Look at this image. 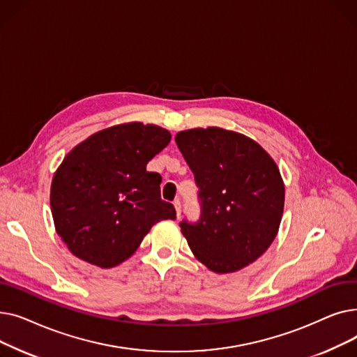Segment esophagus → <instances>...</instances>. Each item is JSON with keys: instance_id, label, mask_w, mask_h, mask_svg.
Here are the masks:
<instances>
[{"instance_id": "esophagus-1", "label": "esophagus", "mask_w": 357, "mask_h": 357, "mask_svg": "<svg viewBox=\"0 0 357 357\" xmlns=\"http://www.w3.org/2000/svg\"><path fill=\"white\" fill-rule=\"evenodd\" d=\"M174 205H175V210H176V215H178V218H179V215H181V211H182V205H181V201H179V199H176V201L174 202Z\"/></svg>"}]
</instances>
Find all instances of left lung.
Wrapping results in <instances>:
<instances>
[{"mask_svg":"<svg viewBox=\"0 0 357 357\" xmlns=\"http://www.w3.org/2000/svg\"><path fill=\"white\" fill-rule=\"evenodd\" d=\"M175 142L198 186L201 214L179 227L197 259L217 273L240 271L276 237L285 186L255 140L218 127L179 131Z\"/></svg>","mask_w":357,"mask_h":357,"instance_id":"obj_1","label":"left lung"}]
</instances>
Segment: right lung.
<instances>
[{
    "label": "right lung",
    "instance_id": "add662e5",
    "mask_svg": "<svg viewBox=\"0 0 357 357\" xmlns=\"http://www.w3.org/2000/svg\"><path fill=\"white\" fill-rule=\"evenodd\" d=\"M171 142L167 130L142 123L105 128L72 149L56 171L50 207L68 249L100 268L133 255L160 220H175L160 198L162 176L146 165Z\"/></svg>",
    "mask_w": 357,
    "mask_h": 357
}]
</instances>
